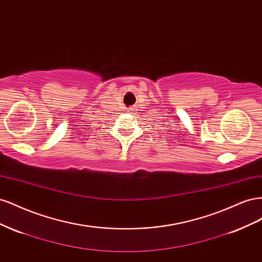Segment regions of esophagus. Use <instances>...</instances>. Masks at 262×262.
<instances>
[{"label": "esophagus", "mask_w": 262, "mask_h": 262, "mask_svg": "<svg viewBox=\"0 0 262 262\" xmlns=\"http://www.w3.org/2000/svg\"><path fill=\"white\" fill-rule=\"evenodd\" d=\"M131 112H133V109H130V110H129V113H131Z\"/></svg>", "instance_id": "obj_1"}]
</instances>
